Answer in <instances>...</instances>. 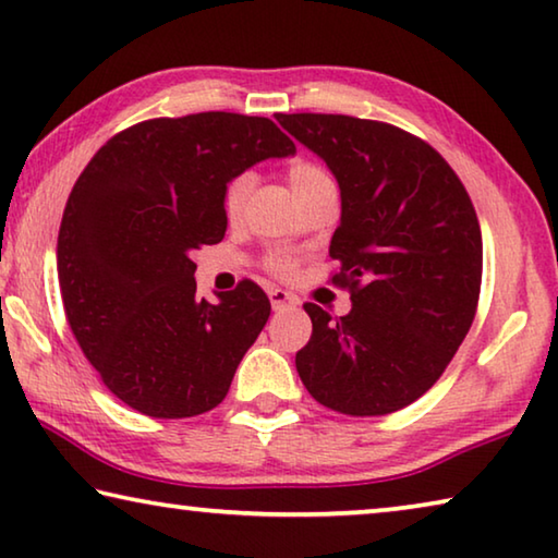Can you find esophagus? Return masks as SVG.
<instances>
[{
	"label": "esophagus",
	"mask_w": 558,
	"mask_h": 558,
	"mask_svg": "<svg viewBox=\"0 0 558 558\" xmlns=\"http://www.w3.org/2000/svg\"><path fill=\"white\" fill-rule=\"evenodd\" d=\"M269 301H271L274 312H281V308L296 304L294 294H289V291H284V289H271L269 291Z\"/></svg>",
	"instance_id": "34e87169"
}]
</instances>
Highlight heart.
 I'll return each mask as SVG.
<instances>
[{"label":"heart","mask_w":558,"mask_h":558,"mask_svg":"<svg viewBox=\"0 0 558 558\" xmlns=\"http://www.w3.org/2000/svg\"><path fill=\"white\" fill-rule=\"evenodd\" d=\"M289 182H291V187H294V193L299 197V195L308 193V190L322 187V185H326V182H333V180L322 166H316V162L299 160L289 168ZM250 193H252V175H250V172H242V175H236V178L227 182L225 193H222V213H225L227 219H230V222H234V219L242 217L246 197H250ZM269 267L277 274H291V271H294V259H291L287 252H277V254H271Z\"/></svg>","instance_id":"heart-1"}]
</instances>
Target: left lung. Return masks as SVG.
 I'll use <instances>...</instances> for the list:
<instances>
[{"instance_id": "1", "label": "left lung", "mask_w": 558, "mask_h": 558, "mask_svg": "<svg viewBox=\"0 0 558 558\" xmlns=\"http://www.w3.org/2000/svg\"><path fill=\"white\" fill-rule=\"evenodd\" d=\"M333 172L341 225L328 254L351 312L306 304L312 339L296 371L318 403L388 415L435 386L477 312L482 232L445 158L396 125L353 116L277 113Z\"/></svg>"}]
</instances>
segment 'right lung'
I'll list each match as a JSON object with an SVG mask.
<instances>
[{"mask_svg": "<svg viewBox=\"0 0 558 558\" xmlns=\"http://www.w3.org/2000/svg\"><path fill=\"white\" fill-rule=\"evenodd\" d=\"M269 118H153L113 135L73 185L57 271L73 336L106 388L150 417L222 403L271 314L254 281L197 299L199 244L222 242V193L267 158L294 155Z\"/></svg>", "mask_w": 558, "mask_h": 558, "instance_id": "add662e5", "label": "right lung"}]
</instances>
